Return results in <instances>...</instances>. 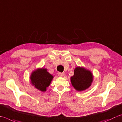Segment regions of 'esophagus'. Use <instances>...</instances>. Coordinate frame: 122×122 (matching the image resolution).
<instances>
[{
	"label": "esophagus",
	"instance_id": "1",
	"mask_svg": "<svg viewBox=\"0 0 122 122\" xmlns=\"http://www.w3.org/2000/svg\"><path fill=\"white\" fill-rule=\"evenodd\" d=\"M58 75L59 77H63L64 75V74L63 73H60V72H59V73H58Z\"/></svg>",
	"mask_w": 122,
	"mask_h": 122
}]
</instances>
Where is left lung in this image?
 I'll return each instance as SVG.
<instances>
[{"label":"left lung","instance_id":"obj_1","mask_svg":"<svg viewBox=\"0 0 122 122\" xmlns=\"http://www.w3.org/2000/svg\"><path fill=\"white\" fill-rule=\"evenodd\" d=\"M72 86L78 92L84 91L91 86L93 81V74L84 67H76L74 75L70 78Z\"/></svg>","mask_w":122,"mask_h":122}]
</instances>
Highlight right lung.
<instances>
[{"mask_svg": "<svg viewBox=\"0 0 122 122\" xmlns=\"http://www.w3.org/2000/svg\"><path fill=\"white\" fill-rule=\"evenodd\" d=\"M53 76L47 71L46 69L38 68L32 72L30 76L31 85L38 90L44 92L50 85Z\"/></svg>", "mask_w": 122, "mask_h": 122, "instance_id": "1", "label": "right lung"}]
</instances>
